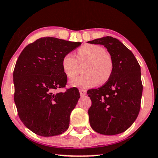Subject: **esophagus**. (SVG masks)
I'll list each match as a JSON object with an SVG mask.
<instances>
[{
  "mask_svg": "<svg viewBox=\"0 0 158 158\" xmlns=\"http://www.w3.org/2000/svg\"><path fill=\"white\" fill-rule=\"evenodd\" d=\"M79 93H80L81 96H84V95H85L86 94H87V91H86L85 89H79Z\"/></svg>",
  "mask_w": 158,
  "mask_h": 158,
  "instance_id": "obj_1",
  "label": "esophagus"
}]
</instances>
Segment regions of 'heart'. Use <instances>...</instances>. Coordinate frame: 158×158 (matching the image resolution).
I'll list each match as a JSON object with an SVG mask.
<instances>
[{
	"mask_svg": "<svg viewBox=\"0 0 158 158\" xmlns=\"http://www.w3.org/2000/svg\"><path fill=\"white\" fill-rule=\"evenodd\" d=\"M85 62H87L84 69L85 74L70 81L71 86L90 88L110 78L113 70L112 60L106 49L99 45L82 46L77 52V58L72 53H68L62 60V67L68 77L73 78L78 73L79 63Z\"/></svg>",
	"mask_w": 158,
	"mask_h": 158,
	"instance_id": "obj_1",
	"label": "heart"
}]
</instances>
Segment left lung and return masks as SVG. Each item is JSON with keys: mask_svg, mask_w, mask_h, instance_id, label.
<instances>
[{"mask_svg": "<svg viewBox=\"0 0 158 158\" xmlns=\"http://www.w3.org/2000/svg\"><path fill=\"white\" fill-rule=\"evenodd\" d=\"M88 43L104 46L113 63L112 73L105 85L87 93L92 101L88 110L90 126L103 135L123 133L140 111L143 91L140 65L132 52L118 39L106 36Z\"/></svg>", "mask_w": 158, "mask_h": 158, "instance_id": "8db88e82", "label": "left lung"}]
</instances>
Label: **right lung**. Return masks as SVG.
Segmentation results:
<instances>
[{"mask_svg":"<svg viewBox=\"0 0 158 158\" xmlns=\"http://www.w3.org/2000/svg\"><path fill=\"white\" fill-rule=\"evenodd\" d=\"M81 44L41 38L25 47L18 57L13 73L15 103L19 119L35 134L53 136L69 128L79 92L77 87L57 90L67 83L63 58Z\"/></svg>","mask_w":158,"mask_h":158,"instance_id":"obj_1","label":"right lung"}]
</instances>
